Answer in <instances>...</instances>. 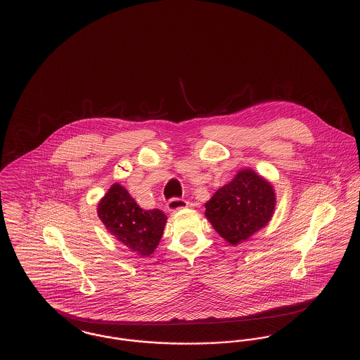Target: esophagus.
I'll use <instances>...</instances> for the list:
<instances>
[{
  "mask_svg": "<svg viewBox=\"0 0 360 360\" xmlns=\"http://www.w3.org/2000/svg\"><path fill=\"white\" fill-rule=\"evenodd\" d=\"M187 206H188V202L186 200H183V198H170L167 201V204H166V207H167L169 212H176V210L184 209Z\"/></svg>",
  "mask_w": 360,
  "mask_h": 360,
  "instance_id": "1",
  "label": "esophagus"
}]
</instances>
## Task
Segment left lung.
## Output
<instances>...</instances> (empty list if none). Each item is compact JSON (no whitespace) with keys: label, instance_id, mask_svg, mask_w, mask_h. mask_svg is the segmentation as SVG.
<instances>
[{"label":"left lung","instance_id":"left-lung-1","mask_svg":"<svg viewBox=\"0 0 360 360\" xmlns=\"http://www.w3.org/2000/svg\"><path fill=\"white\" fill-rule=\"evenodd\" d=\"M274 190L252 170H241L205 204L213 229L231 245L248 240L271 219Z\"/></svg>","mask_w":360,"mask_h":360}]
</instances>
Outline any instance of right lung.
<instances>
[{
    "instance_id": "1",
    "label": "right lung",
    "mask_w": 360,
    "mask_h": 360,
    "mask_svg": "<svg viewBox=\"0 0 360 360\" xmlns=\"http://www.w3.org/2000/svg\"><path fill=\"white\" fill-rule=\"evenodd\" d=\"M98 216L110 234L141 257L154 252L167 219L159 209L140 207L119 184H113L105 194L98 205Z\"/></svg>"
}]
</instances>
